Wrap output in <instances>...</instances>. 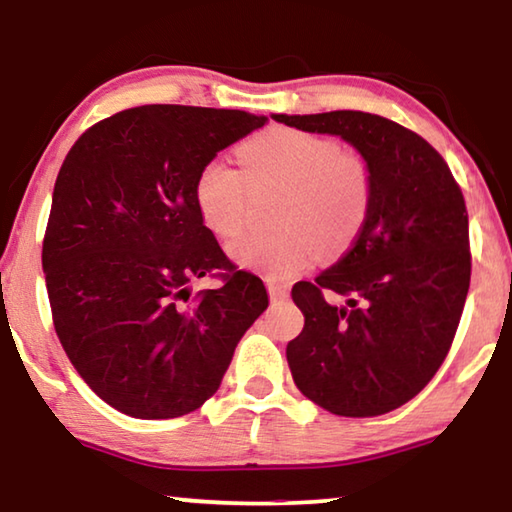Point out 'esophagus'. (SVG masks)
Returning <instances> with one entry per match:
<instances>
[{
    "label": "esophagus",
    "mask_w": 512,
    "mask_h": 512,
    "mask_svg": "<svg viewBox=\"0 0 512 512\" xmlns=\"http://www.w3.org/2000/svg\"><path fill=\"white\" fill-rule=\"evenodd\" d=\"M268 296H270V300H286L289 298V289H286L284 284H279V282H268Z\"/></svg>",
    "instance_id": "34e87169"
}]
</instances>
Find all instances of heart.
I'll return each instance as SVG.
<instances>
[{
  "label": "heart",
  "instance_id": "1",
  "mask_svg": "<svg viewBox=\"0 0 512 512\" xmlns=\"http://www.w3.org/2000/svg\"><path fill=\"white\" fill-rule=\"evenodd\" d=\"M242 172L214 158L200 167L193 195L200 219L219 237H235L249 216L251 193L282 191L277 230L230 244L235 263L268 279H291L317 258H338L356 242L373 205V170L361 153L331 137L270 128L237 151Z\"/></svg>",
  "mask_w": 512,
  "mask_h": 512
}]
</instances>
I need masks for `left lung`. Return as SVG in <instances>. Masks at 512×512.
I'll return each mask as SVG.
<instances>
[{
	"label": "left lung",
	"mask_w": 512,
	"mask_h": 512,
	"mask_svg": "<svg viewBox=\"0 0 512 512\" xmlns=\"http://www.w3.org/2000/svg\"><path fill=\"white\" fill-rule=\"evenodd\" d=\"M275 121L340 135L373 170L361 235L333 268L293 286L305 326L286 361L296 387L333 415H384L415 398L452 347L471 284L464 193L443 156L389 118L326 111Z\"/></svg>",
	"instance_id": "left-lung-1"
}]
</instances>
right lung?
I'll return each mask as SVG.
<instances>
[{
  "instance_id": "right-lung-1",
  "label": "right lung",
  "mask_w": 512,
  "mask_h": 512,
  "mask_svg": "<svg viewBox=\"0 0 512 512\" xmlns=\"http://www.w3.org/2000/svg\"><path fill=\"white\" fill-rule=\"evenodd\" d=\"M265 121L132 107L90 125L60 167L41 249L53 326L83 382L123 415L198 410L268 307L261 279L223 254L193 195L200 167ZM200 276L222 286L191 294Z\"/></svg>"
}]
</instances>
